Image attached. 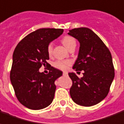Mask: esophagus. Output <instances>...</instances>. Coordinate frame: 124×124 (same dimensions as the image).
<instances>
[{
	"instance_id": "1",
	"label": "esophagus",
	"mask_w": 124,
	"mask_h": 124,
	"mask_svg": "<svg viewBox=\"0 0 124 124\" xmlns=\"http://www.w3.org/2000/svg\"><path fill=\"white\" fill-rule=\"evenodd\" d=\"M63 75H64V76H67V75H68V73H67V72H64V73H63Z\"/></svg>"
}]
</instances>
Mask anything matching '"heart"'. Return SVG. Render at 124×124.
Returning <instances> with one entry per match:
<instances>
[{
    "mask_svg": "<svg viewBox=\"0 0 124 124\" xmlns=\"http://www.w3.org/2000/svg\"><path fill=\"white\" fill-rule=\"evenodd\" d=\"M62 42L63 45L65 46L66 47L69 49V48L70 47L73 45H76V42L75 39L69 36H66L62 39ZM52 50H53V45L51 43L48 45L47 47V51L49 54H51L52 53ZM70 64V62L69 60H62V61H57L55 63V67L58 68L62 70H66L68 69L69 66Z\"/></svg>",
    "mask_w": 124,
    "mask_h": 124,
    "instance_id": "b5f03b06",
    "label": "heart"
}]
</instances>
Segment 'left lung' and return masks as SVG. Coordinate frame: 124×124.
Listing matches in <instances>:
<instances>
[{
  "label": "left lung",
  "mask_w": 124,
  "mask_h": 124,
  "mask_svg": "<svg viewBox=\"0 0 124 124\" xmlns=\"http://www.w3.org/2000/svg\"><path fill=\"white\" fill-rule=\"evenodd\" d=\"M68 34L75 38L80 44L73 69L75 71L83 70L81 78L73 72L69 73L73 81L70 97L79 105L94 106L106 98L114 79L111 54L99 37L90 28H74L69 30Z\"/></svg>",
  "instance_id": "obj_1"
}]
</instances>
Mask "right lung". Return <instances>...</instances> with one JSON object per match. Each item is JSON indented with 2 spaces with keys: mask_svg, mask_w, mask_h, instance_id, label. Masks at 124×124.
Returning <instances> with one entry per match:
<instances>
[{
  "mask_svg": "<svg viewBox=\"0 0 124 124\" xmlns=\"http://www.w3.org/2000/svg\"><path fill=\"white\" fill-rule=\"evenodd\" d=\"M63 32V29L40 28L28 34L16 46L10 79L17 100L27 108L42 109L54 100L55 81L62 71L51 66L46 75L39 69L49 64L46 61L49 59L48 45Z\"/></svg>",
  "mask_w": 124,
  "mask_h": 124,
  "instance_id": "1",
  "label": "right lung"
}]
</instances>
